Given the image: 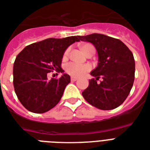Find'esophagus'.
<instances>
[{
    "mask_svg": "<svg viewBox=\"0 0 150 150\" xmlns=\"http://www.w3.org/2000/svg\"><path fill=\"white\" fill-rule=\"evenodd\" d=\"M77 77H75V76H71V81H76L77 80Z\"/></svg>",
    "mask_w": 150,
    "mask_h": 150,
    "instance_id": "esophagus-1",
    "label": "esophagus"
}]
</instances>
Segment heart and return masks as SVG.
<instances>
[{
	"instance_id": "b5f03b06",
	"label": "heart",
	"mask_w": 150,
	"mask_h": 150,
	"mask_svg": "<svg viewBox=\"0 0 150 150\" xmlns=\"http://www.w3.org/2000/svg\"><path fill=\"white\" fill-rule=\"evenodd\" d=\"M81 48H82L84 53H87L88 51H90L91 49H95L93 45H91V44H83L81 46ZM68 54H69V49H67L65 52L64 57H67ZM65 69H66V72L67 74H69L71 76H80L89 71L91 69V66L88 64H79V63H76V62H69L66 66Z\"/></svg>"
}]
</instances>
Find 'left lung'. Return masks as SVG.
Segmentation results:
<instances>
[{"mask_svg": "<svg viewBox=\"0 0 150 150\" xmlns=\"http://www.w3.org/2000/svg\"><path fill=\"white\" fill-rule=\"evenodd\" d=\"M79 38L95 46L98 58V66L91 72L96 79L89 80L82 96L100 110L118 107L127 98L134 83L135 63L132 52L121 40L104 34L92 33ZM99 76L103 81L98 84Z\"/></svg>", "mask_w": 150, "mask_h": 150, "instance_id": "obj_1", "label": "left lung"}]
</instances>
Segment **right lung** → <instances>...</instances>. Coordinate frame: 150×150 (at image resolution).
Wrapping results in <instances>:
<instances>
[{
    "label": "right lung",
    "mask_w": 150,
    "mask_h": 150,
    "mask_svg": "<svg viewBox=\"0 0 150 150\" xmlns=\"http://www.w3.org/2000/svg\"><path fill=\"white\" fill-rule=\"evenodd\" d=\"M79 36L48 38L28 45L16 56L13 67L15 91L22 105L30 112L43 113L58 104L70 76L64 74L61 63L66 50ZM62 72L59 79L47 80V74Z\"/></svg>",
    "instance_id": "add662e5"
}]
</instances>
